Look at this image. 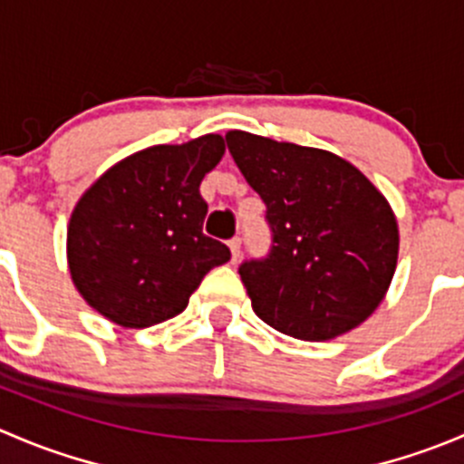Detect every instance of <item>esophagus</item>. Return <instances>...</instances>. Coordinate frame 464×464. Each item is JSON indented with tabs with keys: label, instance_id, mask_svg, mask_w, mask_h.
<instances>
[{
	"label": "esophagus",
	"instance_id": "obj_1",
	"mask_svg": "<svg viewBox=\"0 0 464 464\" xmlns=\"http://www.w3.org/2000/svg\"><path fill=\"white\" fill-rule=\"evenodd\" d=\"M228 249H231V260L233 262L240 260V249H242L240 237H231V240H228Z\"/></svg>",
	"mask_w": 464,
	"mask_h": 464
}]
</instances>
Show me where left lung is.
<instances>
[{"label":"left lung","instance_id":"left-lung-1","mask_svg":"<svg viewBox=\"0 0 464 464\" xmlns=\"http://www.w3.org/2000/svg\"><path fill=\"white\" fill-rule=\"evenodd\" d=\"M228 152L265 202L271 246L240 278L266 325L325 341L366 321L397 265L395 215L386 198L336 154L233 130Z\"/></svg>","mask_w":464,"mask_h":464}]
</instances>
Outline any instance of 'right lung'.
Returning <instances> with one entry per match:
<instances>
[{"instance_id":"1","label":"right lung","mask_w":464,"mask_h":464,"mask_svg":"<svg viewBox=\"0 0 464 464\" xmlns=\"http://www.w3.org/2000/svg\"><path fill=\"white\" fill-rule=\"evenodd\" d=\"M224 154L218 134L152 145L105 172L73 208L67 231L72 278L82 298L123 327L181 314L231 251L204 236L206 172Z\"/></svg>"}]
</instances>
